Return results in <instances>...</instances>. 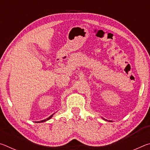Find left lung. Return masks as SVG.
Returning a JSON list of instances; mask_svg holds the SVG:
<instances>
[{
  "instance_id": "left-lung-1",
  "label": "left lung",
  "mask_w": 150,
  "mask_h": 150,
  "mask_svg": "<svg viewBox=\"0 0 150 150\" xmlns=\"http://www.w3.org/2000/svg\"><path fill=\"white\" fill-rule=\"evenodd\" d=\"M103 119V120H106V121H109V122H112V120H106V119H105V118H102Z\"/></svg>"
}]
</instances>
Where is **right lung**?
I'll use <instances>...</instances> for the list:
<instances>
[{
    "mask_svg": "<svg viewBox=\"0 0 150 150\" xmlns=\"http://www.w3.org/2000/svg\"><path fill=\"white\" fill-rule=\"evenodd\" d=\"M54 114H53L52 115H51L50 117H48L47 118H45V119H44V120H41V121H38V122H37V123H41V122H45V121H47V120H49L50 119H51L52 118V116H54Z\"/></svg>",
    "mask_w": 150,
    "mask_h": 150,
    "instance_id": "obj_1",
    "label": "right lung"
}]
</instances>
